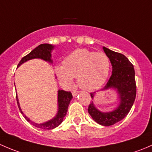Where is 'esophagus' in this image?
Masks as SVG:
<instances>
[{"instance_id": "obj_1", "label": "esophagus", "mask_w": 152, "mask_h": 152, "mask_svg": "<svg viewBox=\"0 0 152 152\" xmlns=\"http://www.w3.org/2000/svg\"><path fill=\"white\" fill-rule=\"evenodd\" d=\"M78 93H79V92L77 91V90H73V91H72V95H73V96H77V94H78Z\"/></svg>"}]
</instances>
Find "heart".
Masks as SVG:
<instances>
[{
    "label": "heart",
    "mask_w": 152,
    "mask_h": 152,
    "mask_svg": "<svg viewBox=\"0 0 152 152\" xmlns=\"http://www.w3.org/2000/svg\"><path fill=\"white\" fill-rule=\"evenodd\" d=\"M110 70V61L104 53L87 49H77L68 55L63 65L56 68L58 77L67 85H71L73 78H78L81 88L94 91L107 81Z\"/></svg>",
    "instance_id": "b5f03b06"
}]
</instances>
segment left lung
I'll list each match as a JSON object with an SVG mask.
<instances>
[{
  "mask_svg": "<svg viewBox=\"0 0 152 152\" xmlns=\"http://www.w3.org/2000/svg\"><path fill=\"white\" fill-rule=\"evenodd\" d=\"M104 51L110 59L113 66V72L107 85L102 90L113 88L117 90L120 102L115 110L103 113L90 102L88 113L93 120L99 124L108 126L124 119L131 110L136 97V83L134 69L132 64L124 54L103 47ZM94 93H90L93 99Z\"/></svg>",
  "mask_w": 152,
  "mask_h": 152,
  "instance_id": "8db88e82",
  "label": "left lung"
}]
</instances>
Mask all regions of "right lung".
<instances>
[{
  "label": "right lung",
  "mask_w": 152,
  "mask_h": 152,
  "mask_svg": "<svg viewBox=\"0 0 152 152\" xmlns=\"http://www.w3.org/2000/svg\"><path fill=\"white\" fill-rule=\"evenodd\" d=\"M53 45H50V44H41L39 46L37 47L36 48L34 49L33 50H31L28 54H27L26 56L23 57L21 59L20 62L18 64V66H20V65H22L24 62H27V61L32 59H42L43 60L52 63V60L50 59L51 58V53H50V52L53 50ZM72 98H73V96H72V93L70 92H67L65 91V90H58V112L56 115L53 119L45 122V123L36 124L34 122L31 121L28 117H26L23 114V113L21 110L20 107L18 96H16L17 102H18L19 110L20 111V113L24 115V118H26V120L28 123L34 126L37 127L39 129H53L57 127L59 124H62L64 117L67 114V108H68L69 104H70Z\"/></svg>",
  "instance_id": "add662e5"
}]
</instances>
